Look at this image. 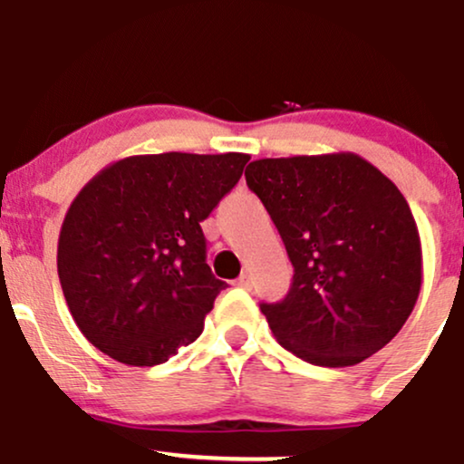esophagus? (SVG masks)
<instances>
[{
	"label": "esophagus",
	"instance_id": "esophagus-1",
	"mask_svg": "<svg viewBox=\"0 0 464 464\" xmlns=\"http://www.w3.org/2000/svg\"><path fill=\"white\" fill-rule=\"evenodd\" d=\"M236 285L244 287V290H250V287H253V275H250L248 270H244V273L236 279Z\"/></svg>",
	"mask_w": 464,
	"mask_h": 464
}]
</instances>
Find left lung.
<instances>
[{"label":"left lung","mask_w":464,"mask_h":464,"mask_svg":"<svg viewBox=\"0 0 464 464\" xmlns=\"http://www.w3.org/2000/svg\"><path fill=\"white\" fill-rule=\"evenodd\" d=\"M295 279L262 312L281 347L318 366H353L386 347L417 305L423 253L406 198L353 152L248 163Z\"/></svg>","instance_id":"8db88e82"}]
</instances>
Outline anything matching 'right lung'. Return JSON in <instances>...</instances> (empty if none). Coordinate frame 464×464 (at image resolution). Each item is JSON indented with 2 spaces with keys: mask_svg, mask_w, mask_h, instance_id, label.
Returning <instances> with one entry per match:
<instances>
[{
  "mask_svg": "<svg viewBox=\"0 0 464 464\" xmlns=\"http://www.w3.org/2000/svg\"><path fill=\"white\" fill-rule=\"evenodd\" d=\"M248 159L135 154L109 163L78 191L58 236V276L93 347L121 364L154 366L198 338L227 287L205 262L200 222Z\"/></svg>",
  "mask_w": 464,
  "mask_h": 464,
  "instance_id": "right-lung-1",
  "label": "right lung"
}]
</instances>
